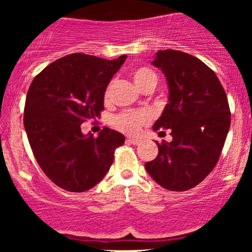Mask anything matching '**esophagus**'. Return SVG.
Instances as JSON below:
<instances>
[{
    "mask_svg": "<svg viewBox=\"0 0 252 252\" xmlns=\"http://www.w3.org/2000/svg\"><path fill=\"white\" fill-rule=\"evenodd\" d=\"M128 142H130L131 144H138V143H141V140H140V138L129 137V138H128Z\"/></svg>",
    "mask_w": 252,
    "mask_h": 252,
    "instance_id": "obj_1",
    "label": "esophagus"
}]
</instances>
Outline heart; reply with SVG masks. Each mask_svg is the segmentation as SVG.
Instances as JSON below:
<instances>
[{
  "label": "heart",
  "instance_id": "heart-1",
  "mask_svg": "<svg viewBox=\"0 0 252 252\" xmlns=\"http://www.w3.org/2000/svg\"><path fill=\"white\" fill-rule=\"evenodd\" d=\"M131 76L136 86L142 91L149 88L154 89L158 84V74L147 66H140V67L135 68ZM109 94L110 86L106 89L105 94H104L105 99H108ZM149 121L150 116L148 112L142 111V110H135V111H123L116 115L115 117H112L111 124L120 131L132 135L136 134L141 129V126L149 123Z\"/></svg>",
  "mask_w": 252,
  "mask_h": 252
}]
</instances>
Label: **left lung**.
Wrapping results in <instances>:
<instances>
[{
    "mask_svg": "<svg viewBox=\"0 0 252 252\" xmlns=\"http://www.w3.org/2000/svg\"><path fill=\"white\" fill-rule=\"evenodd\" d=\"M153 65L167 78L169 99L155 131L170 129L172 142L158 143V154L144 164L163 189H190L212 172L231 123L225 90L206 63L175 50L158 51Z\"/></svg>",
    "mask_w": 252,
    "mask_h": 252,
    "instance_id": "left-lung-1",
    "label": "left lung"
}]
</instances>
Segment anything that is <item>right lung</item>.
<instances>
[{
	"mask_svg": "<svg viewBox=\"0 0 252 252\" xmlns=\"http://www.w3.org/2000/svg\"><path fill=\"white\" fill-rule=\"evenodd\" d=\"M126 59L73 53L50 63L32 82L24 126L40 168L60 189L85 192L96 186L126 141L105 126L98 137L80 128L100 116L105 90Z\"/></svg>",
	"mask_w": 252,
	"mask_h": 252,
	"instance_id": "obj_1",
	"label": "right lung"
}]
</instances>
